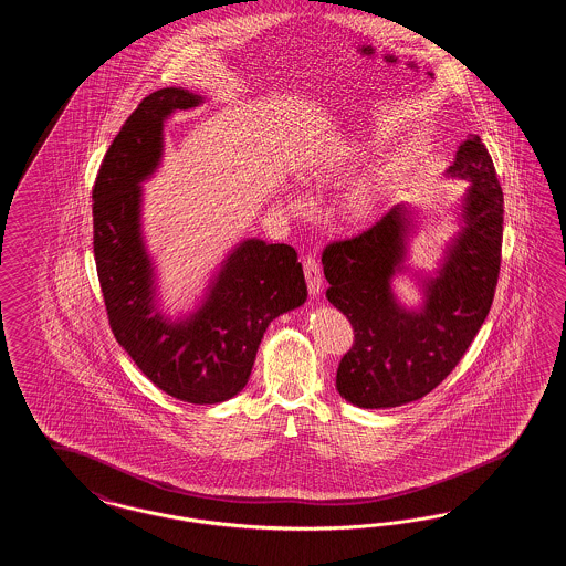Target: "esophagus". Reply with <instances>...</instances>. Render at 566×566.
Here are the masks:
<instances>
[{
	"mask_svg": "<svg viewBox=\"0 0 566 566\" xmlns=\"http://www.w3.org/2000/svg\"><path fill=\"white\" fill-rule=\"evenodd\" d=\"M303 271H305V280H307V291L310 295H321L323 291V270H321V263L316 261V256L307 254L303 259Z\"/></svg>",
	"mask_w": 566,
	"mask_h": 566,
	"instance_id": "obj_1",
	"label": "esophagus"
}]
</instances>
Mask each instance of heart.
<instances>
[{"label": "heart", "mask_w": 566, "mask_h": 566, "mask_svg": "<svg viewBox=\"0 0 566 566\" xmlns=\"http://www.w3.org/2000/svg\"><path fill=\"white\" fill-rule=\"evenodd\" d=\"M356 159V155H346V157H333L331 161H324L312 169L310 178L318 185H331V182H337L350 161ZM291 208L301 212L305 210V199L301 195L291 197ZM377 206H379V192H377L374 185H363L358 189L352 190L350 197H348V203H346V214L350 216L352 220H367L371 216L376 214Z\"/></svg>", "instance_id": "heart-1"}]
</instances>
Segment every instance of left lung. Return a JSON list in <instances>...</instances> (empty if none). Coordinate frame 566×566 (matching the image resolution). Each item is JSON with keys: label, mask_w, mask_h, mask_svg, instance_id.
Masks as SVG:
<instances>
[{"label": "left lung", "mask_w": 566, "mask_h": 566, "mask_svg": "<svg viewBox=\"0 0 566 566\" xmlns=\"http://www.w3.org/2000/svg\"><path fill=\"white\" fill-rule=\"evenodd\" d=\"M450 178L471 182L460 231L420 310H405L390 280L403 271L411 210L395 206L374 227L323 252L326 298L350 321L354 344L337 369V390L365 409L399 407L434 390L469 350L490 312L503 245V190L480 135L458 146Z\"/></svg>", "instance_id": "8db88e82"}]
</instances>
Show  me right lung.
I'll return each mask as SVG.
<instances>
[{"instance_id":"obj_1","label":"right lung","mask_w":566,"mask_h":566,"mask_svg":"<svg viewBox=\"0 0 566 566\" xmlns=\"http://www.w3.org/2000/svg\"><path fill=\"white\" fill-rule=\"evenodd\" d=\"M201 97L159 88L125 120L93 187V250L116 342L139 371L174 399L195 405L235 397L252 371L271 321L307 298L293 245L243 240L222 263L201 307L171 323L157 310L144 248L142 189L163 155V123Z\"/></svg>"}]
</instances>
